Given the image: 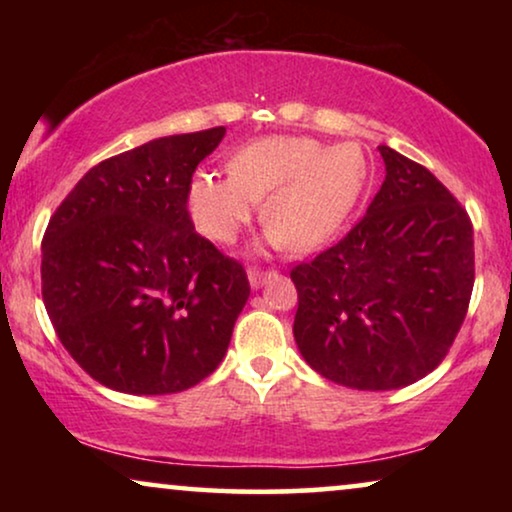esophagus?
I'll use <instances>...</instances> for the list:
<instances>
[{
  "instance_id": "34e87169",
  "label": "esophagus",
  "mask_w": 512,
  "mask_h": 512,
  "mask_svg": "<svg viewBox=\"0 0 512 512\" xmlns=\"http://www.w3.org/2000/svg\"><path fill=\"white\" fill-rule=\"evenodd\" d=\"M275 275V270H258V268H251L249 270V284L258 289V286H263L268 279Z\"/></svg>"
}]
</instances>
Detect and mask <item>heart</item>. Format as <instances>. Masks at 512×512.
Segmentation results:
<instances>
[{
	"mask_svg": "<svg viewBox=\"0 0 512 512\" xmlns=\"http://www.w3.org/2000/svg\"><path fill=\"white\" fill-rule=\"evenodd\" d=\"M230 174L198 172L188 212L209 240L233 244L263 200L268 240L305 251L342 226L368 177L361 146H326L307 137L256 139L230 158Z\"/></svg>",
	"mask_w": 512,
	"mask_h": 512,
	"instance_id": "heart-1",
	"label": "heart"
}]
</instances>
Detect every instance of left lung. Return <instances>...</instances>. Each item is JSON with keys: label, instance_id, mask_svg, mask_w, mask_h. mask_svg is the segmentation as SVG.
Segmentation results:
<instances>
[{"label": "left lung", "instance_id": "1", "mask_svg": "<svg viewBox=\"0 0 512 512\" xmlns=\"http://www.w3.org/2000/svg\"><path fill=\"white\" fill-rule=\"evenodd\" d=\"M377 149L387 177L366 216L291 270L300 354L326 380L361 391L429 375L464 324L475 279L466 209L426 167Z\"/></svg>", "mask_w": 512, "mask_h": 512}]
</instances>
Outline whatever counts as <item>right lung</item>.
Here are the masks:
<instances>
[{"label": "right lung", "mask_w": 512, "mask_h": 512, "mask_svg": "<svg viewBox=\"0 0 512 512\" xmlns=\"http://www.w3.org/2000/svg\"><path fill=\"white\" fill-rule=\"evenodd\" d=\"M226 128L153 139L102 160L41 242V296L72 359L135 396L191 389L226 356L247 272L195 233L188 188Z\"/></svg>", "instance_id": "add662e5"}]
</instances>
